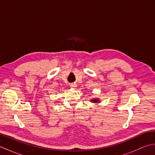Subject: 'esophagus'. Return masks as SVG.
I'll list each match as a JSON object with an SVG mask.
<instances>
[{
  "mask_svg": "<svg viewBox=\"0 0 155 155\" xmlns=\"http://www.w3.org/2000/svg\"><path fill=\"white\" fill-rule=\"evenodd\" d=\"M77 87V84H71V87H72V88H76Z\"/></svg>",
  "mask_w": 155,
  "mask_h": 155,
  "instance_id": "34e87169",
  "label": "esophagus"
}]
</instances>
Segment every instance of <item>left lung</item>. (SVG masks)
<instances>
[{"label": "left lung", "mask_w": 155, "mask_h": 155, "mask_svg": "<svg viewBox=\"0 0 155 155\" xmlns=\"http://www.w3.org/2000/svg\"><path fill=\"white\" fill-rule=\"evenodd\" d=\"M91 101L93 103H99V99H98V98H94V99H92Z\"/></svg>", "instance_id": "1"}]
</instances>
